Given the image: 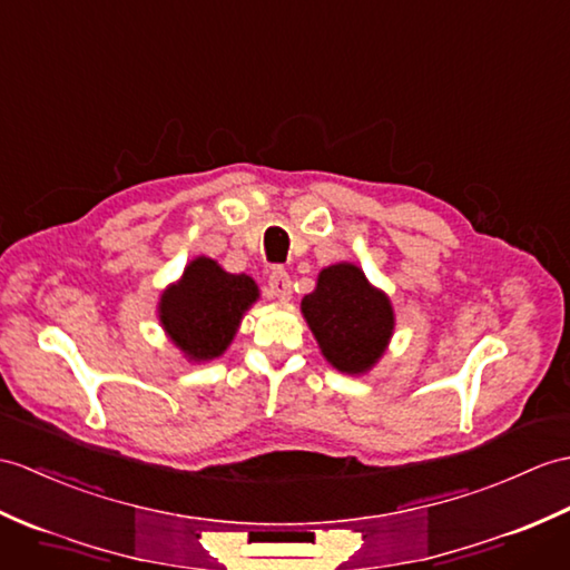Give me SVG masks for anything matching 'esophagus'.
<instances>
[{
	"label": "esophagus",
	"instance_id": "esophagus-1",
	"mask_svg": "<svg viewBox=\"0 0 570 570\" xmlns=\"http://www.w3.org/2000/svg\"><path fill=\"white\" fill-rule=\"evenodd\" d=\"M269 296L276 301L291 298V276L284 269H274L269 276Z\"/></svg>",
	"mask_w": 570,
	"mask_h": 570
}]
</instances>
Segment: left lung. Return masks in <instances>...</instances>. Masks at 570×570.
Returning a JSON list of instances; mask_svg holds the SVG:
<instances>
[{"mask_svg": "<svg viewBox=\"0 0 570 570\" xmlns=\"http://www.w3.org/2000/svg\"><path fill=\"white\" fill-rule=\"evenodd\" d=\"M301 313L327 364L350 376L372 372L395 330L386 291L376 288L352 262L323 267L315 288L301 301Z\"/></svg>", "mask_w": 570, "mask_h": 570, "instance_id": "8db88e82", "label": "left lung"}]
</instances>
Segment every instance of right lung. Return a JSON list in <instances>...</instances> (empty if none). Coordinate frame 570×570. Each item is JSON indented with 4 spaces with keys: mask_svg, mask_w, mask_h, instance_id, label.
I'll return each instance as SVG.
<instances>
[{
    "mask_svg": "<svg viewBox=\"0 0 570 570\" xmlns=\"http://www.w3.org/2000/svg\"><path fill=\"white\" fill-rule=\"evenodd\" d=\"M257 301L259 286L253 276L225 272L216 259L202 255L163 291L157 317L184 360L202 364L218 360L230 347L245 313Z\"/></svg>",
    "mask_w": 570,
    "mask_h": 570,
    "instance_id": "add662e5",
    "label": "right lung"
}]
</instances>
